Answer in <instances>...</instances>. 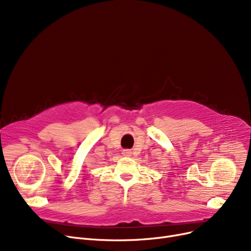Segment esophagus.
Segmentation results:
<instances>
[{
  "instance_id": "obj_1",
  "label": "esophagus",
  "mask_w": 251,
  "mask_h": 251,
  "mask_svg": "<svg viewBox=\"0 0 251 251\" xmlns=\"http://www.w3.org/2000/svg\"><path fill=\"white\" fill-rule=\"evenodd\" d=\"M122 153H123L124 155H128V156H129V155H131V151H130V150H124Z\"/></svg>"
}]
</instances>
